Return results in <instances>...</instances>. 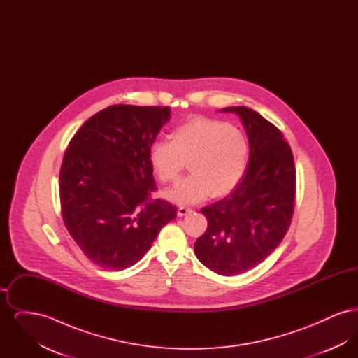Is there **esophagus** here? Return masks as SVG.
I'll return each instance as SVG.
<instances>
[{
	"instance_id": "obj_1",
	"label": "esophagus",
	"mask_w": 358,
	"mask_h": 358,
	"mask_svg": "<svg viewBox=\"0 0 358 358\" xmlns=\"http://www.w3.org/2000/svg\"><path fill=\"white\" fill-rule=\"evenodd\" d=\"M190 212H192V209H189L187 206H180L178 210H177V215H178L180 217H182V216H185V215L190 213Z\"/></svg>"
}]
</instances>
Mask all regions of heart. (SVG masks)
I'll return each mask as SVG.
<instances>
[{
	"label": "heart",
	"instance_id": "1",
	"mask_svg": "<svg viewBox=\"0 0 358 358\" xmlns=\"http://www.w3.org/2000/svg\"><path fill=\"white\" fill-rule=\"evenodd\" d=\"M248 159V142L238 127L220 120L193 118L178 126L169 139H155L149 149L154 173L173 184L181 171L190 174L164 193L174 204L222 197L236 187Z\"/></svg>",
	"mask_w": 358,
	"mask_h": 358
}]
</instances>
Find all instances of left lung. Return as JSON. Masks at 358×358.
<instances>
[{
    "instance_id": "1",
    "label": "left lung",
    "mask_w": 358,
    "mask_h": 358,
    "mask_svg": "<svg viewBox=\"0 0 358 358\" xmlns=\"http://www.w3.org/2000/svg\"><path fill=\"white\" fill-rule=\"evenodd\" d=\"M245 127L248 166L235 189L201 213L208 228L194 243L197 259L213 273H245L271 255L289 231L295 201V166L282 131L248 107H225Z\"/></svg>"
}]
</instances>
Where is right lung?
<instances>
[{"mask_svg": "<svg viewBox=\"0 0 358 358\" xmlns=\"http://www.w3.org/2000/svg\"><path fill=\"white\" fill-rule=\"evenodd\" d=\"M171 120L169 107L115 104L76 131L60 169L62 216L69 235L96 266L120 271L150 250L177 208L152 200L149 149Z\"/></svg>", "mask_w": 358, "mask_h": 358, "instance_id": "obj_1", "label": "right lung"}]
</instances>
